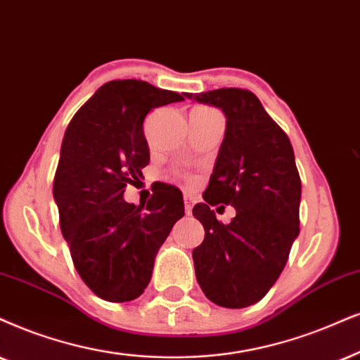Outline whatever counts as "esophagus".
<instances>
[{
	"instance_id": "1",
	"label": "esophagus",
	"mask_w": 360,
	"mask_h": 360,
	"mask_svg": "<svg viewBox=\"0 0 360 360\" xmlns=\"http://www.w3.org/2000/svg\"><path fill=\"white\" fill-rule=\"evenodd\" d=\"M193 206H194L193 199H191L189 195H184V209H186V214H188V216L193 212Z\"/></svg>"
}]
</instances>
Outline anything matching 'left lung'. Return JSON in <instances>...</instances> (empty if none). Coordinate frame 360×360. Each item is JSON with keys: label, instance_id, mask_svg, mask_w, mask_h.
Wrapping results in <instances>:
<instances>
[{"label": "left lung", "instance_id": "8db88e82", "mask_svg": "<svg viewBox=\"0 0 360 360\" xmlns=\"http://www.w3.org/2000/svg\"><path fill=\"white\" fill-rule=\"evenodd\" d=\"M184 96L226 115L204 202L193 209L204 226L202 244L193 251L195 279L217 306H252L274 285L299 236L301 177L292 144L251 91L221 88ZM221 202L236 209L229 225L210 211Z\"/></svg>", "mask_w": 360, "mask_h": 360}]
</instances>
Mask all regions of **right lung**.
<instances>
[{"mask_svg":"<svg viewBox=\"0 0 360 360\" xmlns=\"http://www.w3.org/2000/svg\"><path fill=\"white\" fill-rule=\"evenodd\" d=\"M183 99L141 79L109 81L63 138L53 183L59 226L81 279L104 301L127 302L144 292L159 248L184 216L183 194L169 184L143 206L122 199L149 165L144 117Z\"/></svg>","mask_w":360,"mask_h":360,"instance_id":"1","label":"right lung"}]
</instances>
